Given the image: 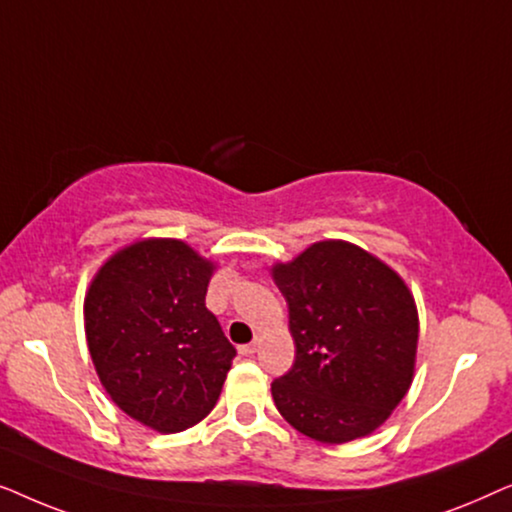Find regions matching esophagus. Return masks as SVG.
I'll return each instance as SVG.
<instances>
[{"label": "esophagus", "instance_id": "1", "mask_svg": "<svg viewBox=\"0 0 512 512\" xmlns=\"http://www.w3.org/2000/svg\"><path fill=\"white\" fill-rule=\"evenodd\" d=\"M258 345H261V342H258V340L249 342V345H240V354L242 356H254L258 352Z\"/></svg>", "mask_w": 512, "mask_h": 512}]
</instances>
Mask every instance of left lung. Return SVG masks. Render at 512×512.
I'll use <instances>...</instances> for the list:
<instances>
[{
  "label": "left lung",
  "instance_id": "left-lung-1",
  "mask_svg": "<svg viewBox=\"0 0 512 512\" xmlns=\"http://www.w3.org/2000/svg\"><path fill=\"white\" fill-rule=\"evenodd\" d=\"M289 305L291 370L272 382L277 410L319 443L368 436L410 389L417 307L389 265L349 242L312 244L272 268Z\"/></svg>",
  "mask_w": 512,
  "mask_h": 512
}]
</instances>
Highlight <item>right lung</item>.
Masks as SVG:
<instances>
[{
  "instance_id": "1",
  "label": "right lung",
  "mask_w": 512,
  "mask_h": 512,
  "mask_svg": "<svg viewBox=\"0 0 512 512\" xmlns=\"http://www.w3.org/2000/svg\"><path fill=\"white\" fill-rule=\"evenodd\" d=\"M214 265L179 240H142L111 256L86 296V338L118 408L160 433L198 424L237 354L207 310Z\"/></svg>"
}]
</instances>
